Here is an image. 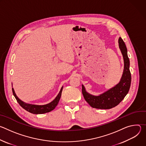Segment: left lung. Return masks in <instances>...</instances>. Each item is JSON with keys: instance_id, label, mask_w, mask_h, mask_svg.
<instances>
[{"instance_id": "8db88e82", "label": "left lung", "mask_w": 146, "mask_h": 146, "mask_svg": "<svg viewBox=\"0 0 146 146\" xmlns=\"http://www.w3.org/2000/svg\"><path fill=\"white\" fill-rule=\"evenodd\" d=\"M119 47L123 58L124 69L121 79L114 87L99 96H93L87 93L82 85V93L86 102L93 108L110 109L117 106L129 92L131 83V74L129 70V59L127 48L121 37L118 39Z\"/></svg>"}]
</instances>
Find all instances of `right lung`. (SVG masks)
I'll return each instance as SVG.
<instances>
[{
  "mask_svg": "<svg viewBox=\"0 0 146 146\" xmlns=\"http://www.w3.org/2000/svg\"><path fill=\"white\" fill-rule=\"evenodd\" d=\"M62 89H63V87L61 88L60 91L59 92L58 95H57V96L55 98V99L53 101H52L51 103H50L48 104H47V105H41V106L30 105V104L25 103L18 99V98L15 95L14 89L13 88H12V91H13V94L14 97L15 98L17 101L18 102L19 105L21 106L29 113L37 114H44V113H48L55 108V107L57 106L58 103L59 101V99L60 98Z\"/></svg>",
  "mask_w": 146,
  "mask_h": 146,
  "instance_id": "add662e5",
  "label": "right lung"
}]
</instances>
